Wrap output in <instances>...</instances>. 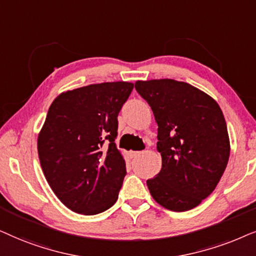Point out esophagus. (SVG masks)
<instances>
[{"instance_id":"esophagus-1","label":"esophagus","mask_w":256,"mask_h":256,"mask_svg":"<svg viewBox=\"0 0 256 256\" xmlns=\"http://www.w3.org/2000/svg\"><path fill=\"white\" fill-rule=\"evenodd\" d=\"M142 152H140V151H130L128 152V156H131V158H136V156H140Z\"/></svg>"}]
</instances>
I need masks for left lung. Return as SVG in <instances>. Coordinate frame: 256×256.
Wrapping results in <instances>:
<instances>
[{"instance_id": "1", "label": "left lung", "mask_w": 256, "mask_h": 256, "mask_svg": "<svg viewBox=\"0 0 256 256\" xmlns=\"http://www.w3.org/2000/svg\"><path fill=\"white\" fill-rule=\"evenodd\" d=\"M134 88L158 124L162 164L146 182L150 193L166 210H192L213 192L230 159L222 111L212 97L185 82L137 80Z\"/></svg>"}]
</instances>
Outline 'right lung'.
Instances as JSON below:
<instances>
[{"label":"right lung","instance_id":"obj_1","mask_svg":"<svg viewBox=\"0 0 256 256\" xmlns=\"http://www.w3.org/2000/svg\"><path fill=\"white\" fill-rule=\"evenodd\" d=\"M134 83L108 82L54 98L37 139L51 190L74 212L94 216L117 202L126 174L114 144L118 114Z\"/></svg>","mask_w":256,"mask_h":256}]
</instances>
